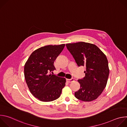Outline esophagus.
<instances>
[{
  "mask_svg": "<svg viewBox=\"0 0 127 127\" xmlns=\"http://www.w3.org/2000/svg\"><path fill=\"white\" fill-rule=\"evenodd\" d=\"M66 80H67V82H68V83H71L72 82H73V81H74V79H73V78H72V79H67Z\"/></svg>",
  "mask_w": 127,
  "mask_h": 127,
  "instance_id": "34e87169",
  "label": "esophagus"
}]
</instances>
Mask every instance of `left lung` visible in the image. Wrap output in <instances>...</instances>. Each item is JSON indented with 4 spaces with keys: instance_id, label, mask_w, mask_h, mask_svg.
Returning <instances> with one entry per match:
<instances>
[{
    "instance_id": "left-lung-1",
    "label": "left lung",
    "mask_w": 127,
    "mask_h": 127,
    "mask_svg": "<svg viewBox=\"0 0 127 127\" xmlns=\"http://www.w3.org/2000/svg\"><path fill=\"white\" fill-rule=\"evenodd\" d=\"M67 49L78 66L86 67L85 76L78 79L80 88L75 96L83 101L96 99L105 88L109 75L108 61L105 54L95 45L83 42L69 43Z\"/></svg>"
}]
</instances>
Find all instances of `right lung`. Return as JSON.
<instances>
[{
    "instance_id": "obj_1",
    "label": "right lung",
    "mask_w": 127,
    "mask_h": 127,
    "mask_svg": "<svg viewBox=\"0 0 127 127\" xmlns=\"http://www.w3.org/2000/svg\"><path fill=\"white\" fill-rule=\"evenodd\" d=\"M65 44L48 45L34 50L24 66L26 83L31 94L39 100L49 102L58 98L66 79L51 74L55 69L54 63Z\"/></svg>"
}]
</instances>
